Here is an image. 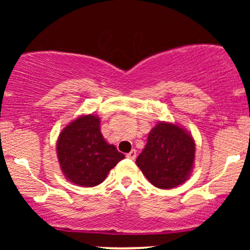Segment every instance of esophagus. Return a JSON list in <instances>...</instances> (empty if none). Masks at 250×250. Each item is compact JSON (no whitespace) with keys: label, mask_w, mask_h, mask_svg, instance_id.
<instances>
[{"label":"esophagus","mask_w":250,"mask_h":250,"mask_svg":"<svg viewBox=\"0 0 250 250\" xmlns=\"http://www.w3.org/2000/svg\"><path fill=\"white\" fill-rule=\"evenodd\" d=\"M127 157H128V159H130V160L136 159V150H135V149H133V150H131L130 153L127 154Z\"/></svg>","instance_id":"obj_1"}]
</instances>
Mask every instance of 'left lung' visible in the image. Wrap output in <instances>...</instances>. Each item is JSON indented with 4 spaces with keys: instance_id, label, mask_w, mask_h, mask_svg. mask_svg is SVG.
Wrapping results in <instances>:
<instances>
[{
    "instance_id": "8db88e82",
    "label": "left lung",
    "mask_w": 250,
    "mask_h": 250,
    "mask_svg": "<svg viewBox=\"0 0 250 250\" xmlns=\"http://www.w3.org/2000/svg\"><path fill=\"white\" fill-rule=\"evenodd\" d=\"M194 161L191 134L176 123L160 121L149 133L136 165L155 187L171 189L188 180Z\"/></svg>"
}]
</instances>
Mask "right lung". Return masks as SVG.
<instances>
[{
  "instance_id": "obj_1",
  "label": "right lung",
  "mask_w": 250,
  "mask_h": 250,
  "mask_svg": "<svg viewBox=\"0 0 250 250\" xmlns=\"http://www.w3.org/2000/svg\"><path fill=\"white\" fill-rule=\"evenodd\" d=\"M56 154L68 181L81 187H95L105 180L125 155L109 145L100 129V117L81 115L68 123L59 135Z\"/></svg>"
}]
</instances>
